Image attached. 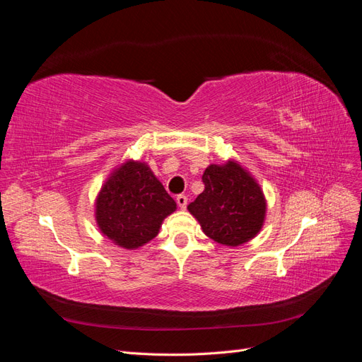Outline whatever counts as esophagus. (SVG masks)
I'll list each match as a JSON object with an SVG mask.
<instances>
[{
	"label": "esophagus",
	"instance_id": "esophagus-1",
	"mask_svg": "<svg viewBox=\"0 0 362 362\" xmlns=\"http://www.w3.org/2000/svg\"><path fill=\"white\" fill-rule=\"evenodd\" d=\"M177 204L181 208V210H185V206H187V196L184 194H178L177 196Z\"/></svg>",
	"mask_w": 362,
	"mask_h": 362
}]
</instances>
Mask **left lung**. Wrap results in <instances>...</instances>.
<instances>
[{
	"label": "left lung",
	"instance_id": "obj_1",
	"mask_svg": "<svg viewBox=\"0 0 362 362\" xmlns=\"http://www.w3.org/2000/svg\"><path fill=\"white\" fill-rule=\"evenodd\" d=\"M204 192L187 210L205 235L223 246H240L262 228L267 202L255 178L235 160L210 164L202 175Z\"/></svg>",
	"mask_w": 362,
	"mask_h": 362
}]
</instances>
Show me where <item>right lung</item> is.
Returning <instances> with one entry per match:
<instances>
[{
	"instance_id": "right-lung-1",
	"label": "right lung",
	"mask_w": 362,
	"mask_h": 362,
	"mask_svg": "<svg viewBox=\"0 0 362 362\" xmlns=\"http://www.w3.org/2000/svg\"><path fill=\"white\" fill-rule=\"evenodd\" d=\"M177 210L154 172L144 161L117 166L96 196L95 218L100 231L124 249H139L157 237L164 218Z\"/></svg>"
}]
</instances>
